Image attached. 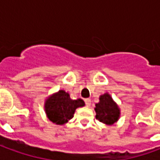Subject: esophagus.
I'll use <instances>...</instances> for the list:
<instances>
[{
	"mask_svg": "<svg viewBox=\"0 0 160 160\" xmlns=\"http://www.w3.org/2000/svg\"><path fill=\"white\" fill-rule=\"evenodd\" d=\"M85 103H86V105H87V107H89L91 105V99L90 98H86L85 99Z\"/></svg>",
	"mask_w": 160,
	"mask_h": 160,
	"instance_id": "1",
	"label": "esophagus"
}]
</instances>
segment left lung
<instances>
[{
  "mask_svg": "<svg viewBox=\"0 0 160 160\" xmlns=\"http://www.w3.org/2000/svg\"><path fill=\"white\" fill-rule=\"evenodd\" d=\"M99 103L96 104V118L103 123L111 125L116 122L120 116V110L108 93L99 98Z\"/></svg>",
  "mask_w": 160,
  "mask_h": 160,
  "instance_id": "left-lung-1",
  "label": "left lung"
}]
</instances>
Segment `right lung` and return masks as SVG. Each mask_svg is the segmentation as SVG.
Instances as JSON below:
<instances>
[{
	"label": "right lung",
	"mask_w": 160,
	"mask_h": 160,
	"mask_svg": "<svg viewBox=\"0 0 160 160\" xmlns=\"http://www.w3.org/2000/svg\"><path fill=\"white\" fill-rule=\"evenodd\" d=\"M85 103L82 99H71L69 94L61 90L49 97L45 102V112L52 122L56 124L66 123L73 118V113L78 107H82Z\"/></svg>",
	"instance_id": "1"
}]
</instances>
